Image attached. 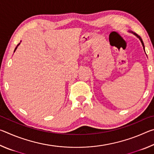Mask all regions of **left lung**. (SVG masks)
Listing matches in <instances>:
<instances>
[{
  "mask_svg": "<svg viewBox=\"0 0 154 154\" xmlns=\"http://www.w3.org/2000/svg\"><path fill=\"white\" fill-rule=\"evenodd\" d=\"M130 32L133 33L134 35H136V36H137V37L139 38V39L140 40V41H141V43H142V45H143V49H144V50H145V48H144V44H143V41H142V38H140V36H139V35H137V34H136V33H134L133 32Z\"/></svg>",
  "mask_w": 154,
  "mask_h": 154,
  "instance_id": "1",
  "label": "left lung"
}]
</instances>
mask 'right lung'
<instances>
[{"label":"right lung","instance_id":"add662e5","mask_svg":"<svg viewBox=\"0 0 154 154\" xmlns=\"http://www.w3.org/2000/svg\"><path fill=\"white\" fill-rule=\"evenodd\" d=\"M20 45V43H19V44H18V45H17V46H18V45ZM17 46L16 47V48H15V49H17Z\"/></svg>","mask_w":154,"mask_h":154}]
</instances>
